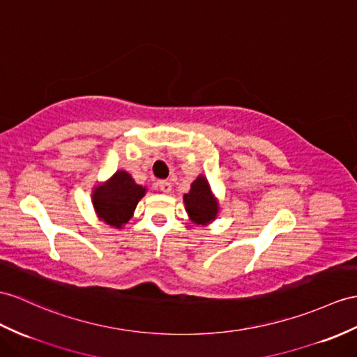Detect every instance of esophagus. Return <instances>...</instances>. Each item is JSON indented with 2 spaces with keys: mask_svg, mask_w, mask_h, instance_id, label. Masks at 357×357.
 <instances>
[{
  "mask_svg": "<svg viewBox=\"0 0 357 357\" xmlns=\"http://www.w3.org/2000/svg\"><path fill=\"white\" fill-rule=\"evenodd\" d=\"M159 189L162 190L163 194H169L171 189H172V185L169 183L168 180H160V181H159Z\"/></svg>",
  "mask_w": 357,
  "mask_h": 357,
  "instance_id": "34e87169",
  "label": "esophagus"
}]
</instances>
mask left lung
Returning <instances> with one entry per match:
<instances>
[{
  "label": "left lung",
  "instance_id": "left-lung-1",
  "mask_svg": "<svg viewBox=\"0 0 357 357\" xmlns=\"http://www.w3.org/2000/svg\"><path fill=\"white\" fill-rule=\"evenodd\" d=\"M183 203L190 222L195 225H208L218 218L220 202L203 174L190 183L189 192L183 195Z\"/></svg>",
  "mask_w": 357,
  "mask_h": 357
}]
</instances>
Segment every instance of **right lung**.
Instances as JSON below:
<instances>
[{
  "instance_id": "1",
  "label": "right lung",
  "mask_w": 357,
  "mask_h": 357,
  "mask_svg": "<svg viewBox=\"0 0 357 357\" xmlns=\"http://www.w3.org/2000/svg\"><path fill=\"white\" fill-rule=\"evenodd\" d=\"M145 194L146 186L137 185L127 171L119 169L104 183L93 186L92 206L95 215L110 227L123 229L133 216L139 199Z\"/></svg>"
}]
</instances>
